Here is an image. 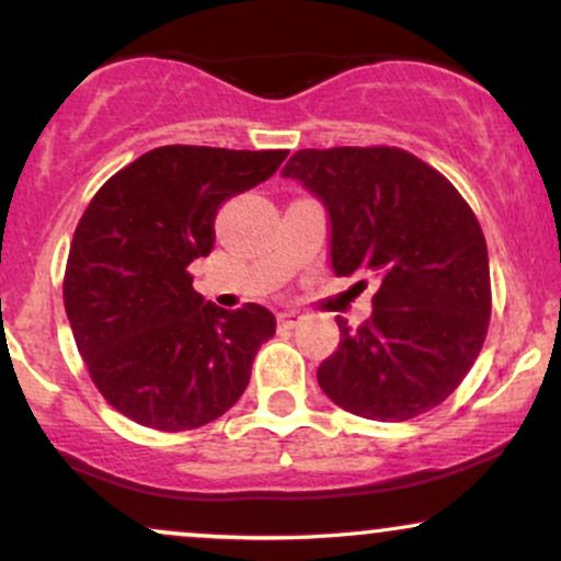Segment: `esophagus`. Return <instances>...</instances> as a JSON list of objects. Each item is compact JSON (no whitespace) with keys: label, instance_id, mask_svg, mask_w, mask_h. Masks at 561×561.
<instances>
[{"label":"esophagus","instance_id":"obj_1","mask_svg":"<svg viewBox=\"0 0 561 561\" xmlns=\"http://www.w3.org/2000/svg\"><path fill=\"white\" fill-rule=\"evenodd\" d=\"M300 321V313L298 311H282L279 313V324L282 327H295Z\"/></svg>","mask_w":561,"mask_h":561}]
</instances>
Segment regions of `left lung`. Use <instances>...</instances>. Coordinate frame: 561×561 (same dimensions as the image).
Segmentation results:
<instances>
[{"instance_id": "obj_1", "label": "left lung", "mask_w": 561, "mask_h": 561, "mask_svg": "<svg viewBox=\"0 0 561 561\" xmlns=\"http://www.w3.org/2000/svg\"><path fill=\"white\" fill-rule=\"evenodd\" d=\"M295 179L330 216L337 276L379 282L358 330L319 366L327 398L375 422H405L443 403L478 358L491 321L482 229L446 176L396 147L300 150Z\"/></svg>"}]
</instances>
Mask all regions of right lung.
Wrapping results in <instances>:
<instances>
[{
  "mask_svg": "<svg viewBox=\"0 0 561 561\" xmlns=\"http://www.w3.org/2000/svg\"><path fill=\"white\" fill-rule=\"evenodd\" d=\"M287 150L169 145L100 186L76 227L62 298L96 390L128 420L179 433L240 401L268 308L224 311L186 272L214 248L229 197L274 176Z\"/></svg>",
  "mask_w": 561,
  "mask_h": 561,
  "instance_id": "obj_1",
  "label": "right lung"
}]
</instances>
